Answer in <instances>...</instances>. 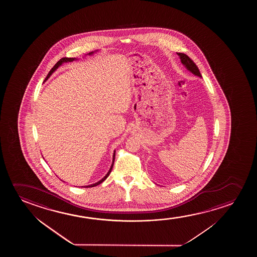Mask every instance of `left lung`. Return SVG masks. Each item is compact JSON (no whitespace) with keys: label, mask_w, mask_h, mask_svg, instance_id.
I'll return each mask as SVG.
<instances>
[{"label":"left lung","mask_w":257,"mask_h":257,"mask_svg":"<svg viewBox=\"0 0 257 257\" xmlns=\"http://www.w3.org/2000/svg\"><path fill=\"white\" fill-rule=\"evenodd\" d=\"M177 54L180 57L181 62L185 67L187 70L190 71V73H192L194 75H196L197 77L202 78V75H201L200 72H199V69L197 68V65L194 63L192 60H190V57L187 56L186 54H184V53H179Z\"/></svg>","instance_id":"8db88e82"}]
</instances>
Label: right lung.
I'll use <instances>...</instances> for the list:
<instances>
[{
  "label": "right lung",
  "instance_id": "add662e5",
  "mask_svg": "<svg viewBox=\"0 0 257 257\" xmlns=\"http://www.w3.org/2000/svg\"><path fill=\"white\" fill-rule=\"evenodd\" d=\"M99 50H96V51H94V52H91V53H88V54H86V55H89V56H91V55H93L94 53H97L98 52ZM86 55H85V57H86ZM79 59H77V58H62L61 60H59L58 62H57L56 64H55V66L50 70L49 73H48V74H47V76H46V80L45 81H46V80H48V78H50V76L52 75V74L55 72V71L59 68V67H60V66H62L64 63H67V62H73V61H74V60H78ZM115 155H116V150H114V152H113V155H112V163H111V166H110V168H109V171H108V173L106 174L105 176H103L102 177V179L100 180V181H98V182H96V183H93V184H90V185H87V186H82L85 187V188H90V187H95L96 186V185H99L100 183H102L104 180L109 176V174H110V172H111V169H112L113 165H114V161H115Z\"/></svg>",
  "mask_w": 257,
  "mask_h": 257
}]
</instances>
